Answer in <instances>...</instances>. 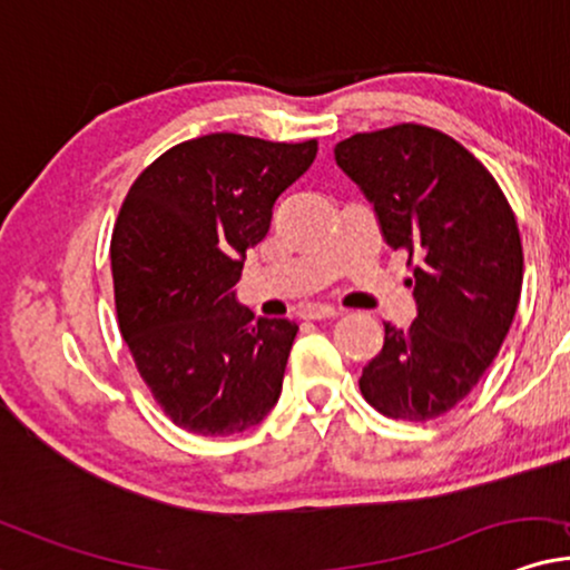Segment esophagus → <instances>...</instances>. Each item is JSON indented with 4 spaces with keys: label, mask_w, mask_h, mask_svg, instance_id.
<instances>
[{
    "label": "esophagus",
    "mask_w": 570,
    "mask_h": 570,
    "mask_svg": "<svg viewBox=\"0 0 570 570\" xmlns=\"http://www.w3.org/2000/svg\"><path fill=\"white\" fill-rule=\"evenodd\" d=\"M338 314H343L341 308L327 306V304H308L301 308V317L304 320H330V317H338Z\"/></svg>",
    "instance_id": "esophagus-1"
}]
</instances>
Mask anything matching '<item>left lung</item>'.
I'll return each mask as SVG.
<instances>
[{
    "label": "left lung",
    "instance_id": "8db88e82",
    "mask_svg": "<svg viewBox=\"0 0 570 570\" xmlns=\"http://www.w3.org/2000/svg\"><path fill=\"white\" fill-rule=\"evenodd\" d=\"M335 164L375 208L385 243L411 258L417 317L385 322L362 396L393 420L441 417L500 354L523 285L515 214L473 153L444 131L399 124L335 145Z\"/></svg>",
    "mask_w": 570,
    "mask_h": 570
}]
</instances>
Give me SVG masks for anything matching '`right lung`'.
Here are the masks:
<instances>
[{"instance_id": "obj_1", "label": "right lung", "mask_w": 570, "mask_h": 570, "mask_svg": "<svg viewBox=\"0 0 570 570\" xmlns=\"http://www.w3.org/2000/svg\"><path fill=\"white\" fill-rule=\"evenodd\" d=\"M317 158V139H187L139 174L118 214L110 266L118 327L153 399L179 428L232 435L283 391L298 325L237 304L245 253L274 200Z\"/></svg>"}]
</instances>
